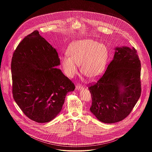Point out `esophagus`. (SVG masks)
Returning a JSON list of instances; mask_svg holds the SVG:
<instances>
[{
	"label": "esophagus",
	"mask_w": 152,
	"mask_h": 152,
	"mask_svg": "<svg viewBox=\"0 0 152 152\" xmlns=\"http://www.w3.org/2000/svg\"><path fill=\"white\" fill-rule=\"evenodd\" d=\"M76 88L77 90H80V89H82L83 88V86H82L81 85L78 84V85H77V86H76Z\"/></svg>",
	"instance_id": "esophagus-1"
}]
</instances>
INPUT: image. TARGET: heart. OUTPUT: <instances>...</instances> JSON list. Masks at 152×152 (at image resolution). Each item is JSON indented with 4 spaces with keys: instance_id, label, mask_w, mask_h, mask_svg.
I'll use <instances>...</instances> for the list:
<instances>
[{
    "instance_id": "1",
    "label": "heart",
    "mask_w": 152,
    "mask_h": 152,
    "mask_svg": "<svg viewBox=\"0 0 152 152\" xmlns=\"http://www.w3.org/2000/svg\"><path fill=\"white\" fill-rule=\"evenodd\" d=\"M68 56L60 57L66 75L72 77L81 72L90 79L98 78L103 73L108 58V51L104 44L92 39L80 40L74 42L67 51Z\"/></svg>"
}]
</instances>
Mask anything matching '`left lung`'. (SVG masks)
<instances>
[{"instance_id": "left-lung-1", "label": "left lung", "mask_w": 152, "mask_h": 152, "mask_svg": "<svg viewBox=\"0 0 152 152\" xmlns=\"http://www.w3.org/2000/svg\"><path fill=\"white\" fill-rule=\"evenodd\" d=\"M113 60L88 88L91 112L101 122L113 124L130 114L141 93V63L134 48L117 47Z\"/></svg>"}]
</instances>
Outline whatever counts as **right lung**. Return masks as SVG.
<instances>
[{
    "instance_id": "right-lung-1",
    "label": "right lung",
    "mask_w": 152,
    "mask_h": 152,
    "mask_svg": "<svg viewBox=\"0 0 152 152\" xmlns=\"http://www.w3.org/2000/svg\"><path fill=\"white\" fill-rule=\"evenodd\" d=\"M56 50L36 30L18 44L11 61L15 101L29 119L47 123L60 113L72 81L56 68Z\"/></svg>"
}]
</instances>
